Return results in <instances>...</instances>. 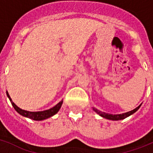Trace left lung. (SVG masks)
<instances>
[{
	"label": "left lung",
	"instance_id": "8db88e82",
	"mask_svg": "<svg viewBox=\"0 0 153 153\" xmlns=\"http://www.w3.org/2000/svg\"><path fill=\"white\" fill-rule=\"evenodd\" d=\"M140 106H141V105H140L139 106H137V108H134V109H133V110L130 111V112H127V113H122V114H117V115H113V114H109V113H104V112L98 110L97 108H93V110H94L95 113H98L99 116H101L102 117H104V118H105V119L111 120H120L125 119V118H127V117H128L129 116H131V115H132L133 113H135L136 111H137V109L140 108Z\"/></svg>",
	"mask_w": 153,
	"mask_h": 153
}]
</instances>
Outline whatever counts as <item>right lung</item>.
<instances>
[{
  "instance_id": "add662e5",
  "label": "right lung",
  "mask_w": 153,
  "mask_h": 153,
  "mask_svg": "<svg viewBox=\"0 0 153 153\" xmlns=\"http://www.w3.org/2000/svg\"><path fill=\"white\" fill-rule=\"evenodd\" d=\"M7 92V96L9 98L10 102H11V105H13L14 108L16 109L17 113H19L20 115H22L23 117H27V118H30V119H32L33 120H44L45 119H48L49 117H52L55 114H56L59 110L61 108L62 105V101H61L60 102H59L56 105H55L54 107L51 108L50 109H48V110L45 111H39V112H30V111L23 110L22 108H19V107L16 105L12 100H11V97L9 96V94Z\"/></svg>"
}]
</instances>
